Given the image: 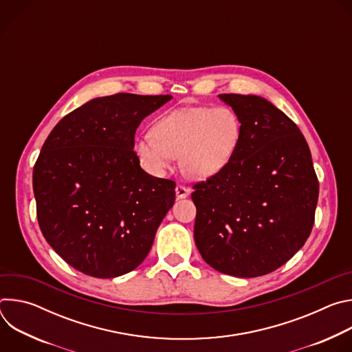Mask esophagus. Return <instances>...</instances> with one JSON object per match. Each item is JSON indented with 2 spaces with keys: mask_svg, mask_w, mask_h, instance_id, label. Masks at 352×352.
Instances as JSON below:
<instances>
[{
  "mask_svg": "<svg viewBox=\"0 0 352 352\" xmlns=\"http://www.w3.org/2000/svg\"><path fill=\"white\" fill-rule=\"evenodd\" d=\"M189 193H190V189H189V188H186V186H184V185H177V188H175V195H177L178 199L186 197V196H189Z\"/></svg>",
  "mask_w": 352,
  "mask_h": 352,
  "instance_id": "1",
  "label": "esophagus"
}]
</instances>
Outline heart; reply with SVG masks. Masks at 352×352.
Segmentation results:
<instances>
[{"label": "heart", "mask_w": 352, "mask_h": 352, "mask_svg": "<svg viewBox=\"0 0 352 352\" xmlns=\"http://www.w3.org/2000/svg\"><path fill=\"white\" fill-rule=\"evenodd\" d=\"M239 139L241 122L230 107H192L159 118L150 136L136 139L133 148L150 174L163 175L179 157L186 177L205 179L227 167Z\"/></svg>", "instance_id": "obj_1"}]
</instances>
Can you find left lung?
Here are the masks:
<instances>
[{
  "instance_id": "left-lung-1",
  "label": "left lung",
  "mask_w": 352,
  "mask_h": 352,
  "mask_svg": "<svg viewBox=\"0 0 352 352\" xmlns=\"http://www.w3.org/2000/svg\"><path fill=\"white\" fill-rule=\"evenodd\" d=\"M241 122L231 162L196 182L193 236L204 261L220 273L259 277L287 263L315 223L319 182L296 124L266 98L224 93Z\"/></svg>"
}]
</instances>
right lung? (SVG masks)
<instances>
[{"label":"right lung","mask_w":352,"mask_h":352,"mask_svg":"<svg viewBox=\"0 0 352 352\" xmlns=\"http://www.w3.org/2000/svg\"><path fill=\"white\" fill-rule=\"evenodd\" d=\"M171 96L93 98L50 132L33 167L40 230L74 269L113 278L136 269L175 200V182L140 168L135 132Z\"/></svg>","instance_id":"1"}]
</instances>
